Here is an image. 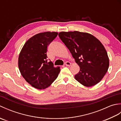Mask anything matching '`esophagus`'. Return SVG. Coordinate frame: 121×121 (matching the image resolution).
<instances>
[{"mask_svg":"<svg viewBox=\"0 0 121 121\" xmlns=\"http://www.w3.org/2000/svg\"><path fill=\"white\" fill-rule=\"evenodd\" d=\"M65 65L66 66H70L71 65V63L69 62H66L65 63Z\"/></svg>","mask_w":121,"mask_h":121,"instance_id":"34e87169","label":"esophagus"}]
</instances>
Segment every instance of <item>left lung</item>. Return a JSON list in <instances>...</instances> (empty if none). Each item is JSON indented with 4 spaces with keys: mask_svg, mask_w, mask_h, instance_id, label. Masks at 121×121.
Segmentation results:
<instances>
[{
    "mask_svg": "<svg viewBox=\"0 0 121 121\" xmlns=\"http://www.w3.org/2000/svg\"><path fill=\"white\" fill-rule=\"evenodd\" d=\"M58 35L80 68L74 76L76 80L86 87L99 83L109 66L108 56L102 43L88 33L62 32Z\"/></svg>",
    "mask_w": 121,
    "mask_h": 121,
    "instance_id": "8db88e82",
    "label": "left lung"
}]
</instances>
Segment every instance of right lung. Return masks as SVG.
<instances>
[{
	"mask_svg": "<svg viewBox=\"0 0 121 121\" xmlns=\"http://www.w3.org/2000/svg\"><path fill=\"white\" fill-rule=\"evenodd\" d=\"M58 33L46 32L33 36L25 43L20 51L18 66L28 83L38 89L47 88L57 78L59 66L47 62V47Z\"/></svg>",
	"mask_w": 121,
	"mask_h": 121,
	"instance_id": "1",
	"label": "right lung"
}]
</instances>
